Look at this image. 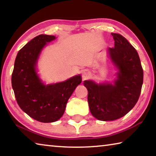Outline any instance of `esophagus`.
Segmentation results:
<instances>
[{
  "mask_svg": "<svg viewBox=\"0 0 156 156\" xmlns=\"http://www.w3.org/2000/svg\"><path fill=\"white\" fill-rule=\"evenodd\" d=\"M82 77H83V79L84 80H87V79L90 78L91 77V73L89 72V71H84L83 73V75H82Z\"/></svg>",
  "mask_w": 156,
  "mask_h": 156,
  "instance_id": "1",
  "label": "esophagus"
}]
</instances>
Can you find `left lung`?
<instances>
[{"label":"left lung","mask_w":156,"mask_h":156,"mask_svg":"<svg viewBox=\"0 0 156 156\" xmlns=\"http://www.w3.org/2000/svg\"><path fill=\"white\" fill-rule=\"evenodd\" d=\"M112 35L115 46L108 50L119 69L114 84L84 82L91 114L102 121L119 119L130 112L138 102L143 83V69L136 49L120 34Z\"/></svg>","instance_id":"obj_1"}]
</instances>
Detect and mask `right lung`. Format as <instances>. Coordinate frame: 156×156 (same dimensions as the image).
<instances>
[{"label": "right lung", "instance_id": "obj_1", "mask_svg": "<svg viewBox=\"0 0 156 156\" xmlns=\"http://www.w3.org/2000/svg\"><path fill=\"white\" fill-rule=\"evenodd\" d=\"M54 36L41 34L19 50L12 75V85L17 103L31 118L41 122H56L62 117L66 105L78 84L80 75L54 84L44 85L36 72L42 49Z\"/></svg>", "mask_w": 156, "mask_h": 156}]
</instances>
